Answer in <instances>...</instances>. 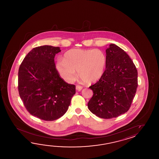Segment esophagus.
Segmentation results:
<instances>
[{
    "instance_id": "1",
    "label": "esophagus",
    "mask_w": 159,
    "mask_h": 159,
    "mask_svg": "<svg viewBox=\"0 0 159 159\" xmlns=\"http://www.w3.org/2000/svg\"><path fill=\"white\" fill-rule=\"evenodd\" d=\"M82 89H83V86H82L79 85V84H77V85H76V89H77L78 91H81Z\"/></svg>"
}]
</instances>
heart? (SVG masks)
Instances as JSON below:
<instances>
[{
  "instance_id": "b5f03b06",
  "label": "heart",
  "mask_w": 159,
  "mask_h": 159,
  "mask_svg": "<svg viewBox=\"0 0 159 159\" xmlns=\"http://www.w3.org/2000/svg\"><path fill=\"white\" fill-rule=\"evenodd\" d=\"M106 66V56L99 49H72L67 51L63 59L58 60L56 68L60 75L67 82H72L79 77L88 83L101 78Z\"/></svg>"
}]
</instances>
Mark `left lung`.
<instances>
[{
  "mask_svg": "<svg viewBox=\"0 0 159 159\" xmlns=\"http://www.w3.org/2000/svg\"><path fill=\"white\" fill-rule=\"evenodd\" d=\"M106 66L99 80L89 88L93 95L89 110L103 119L116 118L129 111L138 88V71L124 50L115 44L106 49Z\"/></svg>",
  "mask_w": 159,
  "mask_h": 159,
  "instance_id": "left-lung-1",
  "label": "left lung"
}]
</instances>
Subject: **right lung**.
I'll return each instance as SVG.
<instances>
[{"label":"right lung","mask_w":159,"mask_h":159,"mask_svg":"<svg viewBox=\"0 0 159 159\" xmlns=\"http://www.w3.org/2000/svg\"><path fill=\"white\" fill-rule=\"evenodd\" d=\"M59 47L43 45L27 54L18 72V91L27 111L46 121L64 115L75 93V84L61 78L54 63Z\"/></svg>","instance_id":"right-lung-1"}]
</instances>
